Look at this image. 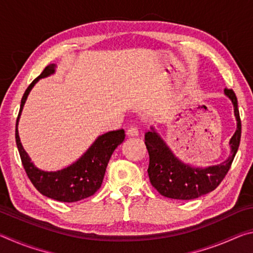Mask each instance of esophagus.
Returning a JSON list of instances; mask_svg holds the SVG:
<instances>
[{
    "instance_id": "obj_1",
    "label": "esophagus",
    "mask_w": 253,
    "mask_h": 253,
    "mask_svg": "<svg viewBox=\"0 0 253 253\" xmlns=\"http://www.w3.org/2000/svg\"><path fill=\"white\" fill-rule=\"evenodd\" d=\"M127 135L129 137H137L139 135V131H138V128L135 127V126H131L128 128L127 130Z\"/></svg>"
}]
</instances>
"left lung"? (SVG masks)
I'll return each mask as SVG.
<instances>
[{"label": "left lung", "instance_id": "8db88e82", "mask_svg": "<svg viewBox=\"0 0 253 253\" xmlns=\"http://www.w3.org/2000/svg\"><path fill=\"white\" fill-rule=\"evenodd\" d=\"M224 95L233 105L237 129L229 142L230 156L220 164L208 168H195L186 164L175 155L153 126L151 130L145 134V144L149 154L147 169L149 181L161 195L174 200L200 198L215 190L228 173L239 148L241 138V121L234 91L232 89H224Z\"/></svg>", "mask_w": 253, "mask_h": 253}]
</instances>
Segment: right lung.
I'll return each instance as SVG.
<instances>
[{"instance_id": "right-lung-1", "label": "right lung", "mask_w": 253, "mask_h": 253, "mask_svg": "<svg viewBox=\"0 0 253 253\" xmlns=\"http://www.w3.org/2000/svg\"><path fill=\"white\" fill-rule=\"evenodd\" d=\"M55 68L57 66L54 63L46 66L42 74L34 79L25 90L16 119L15 140L23 168L34 187L46 198L71 203L89 198L99 190L108 162L115 149L125 139V131L123 129L113 130L98 136L78 160L65 169L48 172L37 168L21 144L18 125L30 91L40 79L53 75Z\"/></svg>"}]
</instances>
